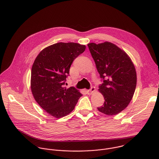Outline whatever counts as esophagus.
I'll return each mask as SVG.
<instances>
[{"label": "esophagus", "instance_id": "1", "mask_svg": "<svg viewBox=\"0 0 159 159\" xmlns=\"http://www.w3.org/2000/svg\"><path fill=\"white\" fill-rule=\"evenodd\" d=\"M95 91V87H92L90 89H89V90H88L87 91V94H88V95H91V94H92Z\"/></svg>", "mask_w": 159, "mask_h": 159}]
</instances>
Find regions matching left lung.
Instances as JSON below:
<instances>
[{
  "label": "left lung",
  "instance_id": "8db88e82",
  "mask_svg": "<svg viewBox=\"0 0 159 159\" xmlns=\"http://www.w3.org/2000/svg\"><path fill=\"white\" fill-rule=\"evenodd\" d=\"M87 45L103 80L98 90L105 102L97 108L109 116L117 115L128 107L134 95L137 83L134 65L123 50L110 42Z\"/></svg>",
  "mask_w": 159,
  "mask_h": 159
}]
</instances>
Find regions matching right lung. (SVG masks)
I'll return each instance as SVG.
<instances>
[{
	"instance_id": "1",
	"label": "right lung",
	"mask_w": 159,
	"mask_h": 159,
	"mask_svg": "<svg viewBox=\"0 0 159 159\" xmlns=\"http://www.w3.org/2000/svg\"><path fill=\"white\" fill-rule=\"evenodd\" d=\"M86 46L75 43H57L43 49L31 68V90L39 105L56 118L73 111L82 95L73 87H64L74 60Z\"/></svg>"
}]
</instances>
